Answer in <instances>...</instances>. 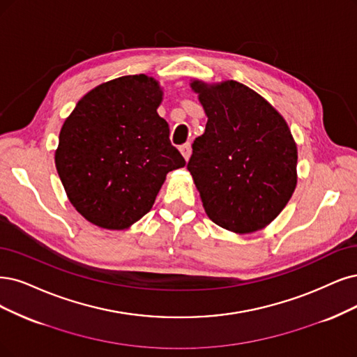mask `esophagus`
Listing matches in <instances>:
<instances>
[{"mask_svg":"<svg viewBox=\"0 0 357 357\" xmlns=\"http://www.w3.org/2000/svg\"><path fill=\"white\" fill-rule=\"evenodd\" d=\"M179 150H181L183 158H185V160L188 162L190 160V155H191V145L190 144H183V145H181Z\"/></svg>","mask_w":357,"mask_h":357,"instance_id":"1","label":"esophagus"}]
</instances>
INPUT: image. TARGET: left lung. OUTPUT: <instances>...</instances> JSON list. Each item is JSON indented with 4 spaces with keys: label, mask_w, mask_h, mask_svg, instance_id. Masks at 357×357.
<instances>
[{
    "label": "left lung",
    "mask_w": 357,
    "mask_h": 357,
    "mask_svg": "<svg viewBox=\"0 0 357 357\" xmlns=\"http://www.w3.org/2000/svg\"><path fill=\"white\" fill-rule=\"evenodd\" d=\"M190 86L207 123L187 167L207 216L235 234L266 228L297 185V144L285 119L236 81L194 79Z\"/></svg>",
    "instance_id": "8db88e82"
}]
</instances>
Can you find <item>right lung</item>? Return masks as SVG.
Masks as SVG:
<instances>
[{"label": "right lung", "instance_id": "right-lung-1", "mask_svg": "<svg viewBox=\"0 0 357 357\" xmlns=\"http://www.w3.org/2000/svg\"><path fill=\"white\" fill-rule=\"evenodd\" d=\"M163 89L128 75L91 89L66 119L56 167L69 202L104 229H128L149 213L170 170L185 166L158 116Z\"/></svg>", "mask_w": 357, "mask_h": 357}]
</instances>
